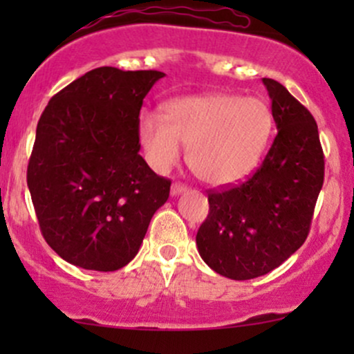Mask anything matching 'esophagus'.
I'll return each mask as SVG.
<instances>
[{
    "instance_id": "esophagus-1",
    "label": "esophagus",
    "mask_w": 354,
    "mask_h": 354,
    "mask_svg": "<svg viewBox=\"0 0 354 354\" xmlns=\"http://www.w3.org/2000/svg\"><path fill=\"white\" fill-rule=\"evenodd\" d=\"M186 186L183 183H173L171 185V196H178V194L185 193Z\"/></svg>"
}]
</instances>
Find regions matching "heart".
I'll list each match as a JSON object with an SVG mask.
<instances>
[{"instance_id": "obj_1", "label": "heart", "mask_w": 354, "mask_h": 354, "mask_svg": "<svg viewBox=\"0 0 354 354\" xmlns=\"http://www.w3.org/2000/svg\"><path fill=\"white\" fill-rule=\"evenodd\" d=\"M165 120L140 118V140L154 168L165 171L188 148L191 171L201 181L225 186L258 168L273 131L271 109L259 98L226 93L185 96L165 106Z\"/></svg>"}]
</instances>
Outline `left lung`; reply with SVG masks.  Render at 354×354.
<instances>
[{
    "label": "left lung",
    "mask_w": 354,
    "mask_h": 354,
    "mask_svg": "<svg viewBox=\"0 0 354 354\" xmlns=\"http://www.w3.org/2000/svg\"><path fill=\"white\" fill-rule=\"evenodd\" d=\"M263 84L278 135L253 176L208 191L209 213L196 234L203 261L236 281L270 273L303 245L324 180L315 118L281 83Z\"/></svg>",
    "instance_id": "obj_1"
}]
</instances>
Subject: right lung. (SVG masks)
Here are the masks:
<instances>
[{
  "label": "right lung",
  "instance_id": "1",
  "mask_svg": "<svg viewBox=\"0 0 354 354\" xmlns=\"http://www.w3.org/2000/svg\"><path fill=\"white\" fill-rule=\"evenodd\" d=\"M165 73L96 68L44 108L28 163L43 238L64 261L116 271L140 251L171 181L140 154V109Z\"/></svg>",
  "mask_w": 354,
  "mask_h": 354
}]
</instances>
